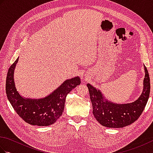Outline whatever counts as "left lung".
Segmentation results:
<instances>
[{"label":"left lung","instance_id":"1","mask_svg":"<svg viewBox=\"0 0 153 153\" xmlns=\"http://www.w3.org/2000/svg\"><path fill=\"white\" fill-rule=\"evenodd\" d=\"M144 68L143 91L139 98L134 102L124 105L111 102L104 98L99 90L87 84L92 102L93 114L102 126L114 128H123L131 124L139 118L147 105L151 89L148 70L145 65Z\"/></svg>","mask_w":153,"mask_h":153}]
</instances>
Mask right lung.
I'll use <instances>...</instances> for the list:
<instances>
[{"instance_id": "add662e5", "label": "right lung", "mask_w": 153, "mask_h": 153, "mask_svg": "<svg viewBox=\"0 0 153 153\" xmlns=\"http://www.w3.org/2000/svg\"><path fill=\"white\" fill-rule=\"evenodd\" d=\"M18 61V58L9 68L6 77V93L8 100L16 113L25 122L39 126L53 124L62 114L68 94L80 85V78L76 77L66 80L45 98L24 99L16 90L14 81V71Z\"/></svg>"}]
</instances>
